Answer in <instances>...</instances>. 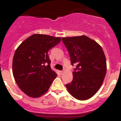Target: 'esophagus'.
I'll list each match as a JSON object with an SVG mask.
<instances>
[{
	"mask_svg": "<svg viewBox=\"0 0 121 121\" xmlns=\"http://www.w3.org/2000/svg\"><path fill=\"white\" fill-rule=\"evenodd\" d=\"M64 73V70H63V71H60V73H61V74H62Z\"/></svg>",
	"mask_w": 121,
	"mask_h": 121,
	"instance_id": "obj_1",
	"label": "esophagus"
}]
</instances>
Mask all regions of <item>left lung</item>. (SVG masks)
<instances>
[{
	"mask_svg": "<svg viewBox=\"0 0 121 121\" xmlns=\"http://www.w3.org/2000/svg\"><path fill=\"white\" fill-rule=\"evenodd\" d=\"M68 50L71 65H76L73 79L66 84L70 95L85 100L93 97L102 85L107 72L105 56L96 42L84 35L62 37Z\"/></svg>",
	"mask_w": 121,
	"mask_h": 121,
	"instance_id": "1",
	"label": "left lung"
}]
</instances>
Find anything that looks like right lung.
<instances>
[{
    "mask_svg": "<svg viewBox=\"0 0 121 121\" xmlns=\"http://www.w3.org/2000/svg\"><path fill=\"white\" fill-rule=\"evenodd\" d=\"M60 37L35 34L22 42L13 59V74L20 89L31 98L44 95L57 76L51 70L48 50Z\"/></svg>",
    "mask_w": 121,
    "mask_h": 121,
    "instance_id": "add662e5",
    "label": "right lung"
}]
</instances>
